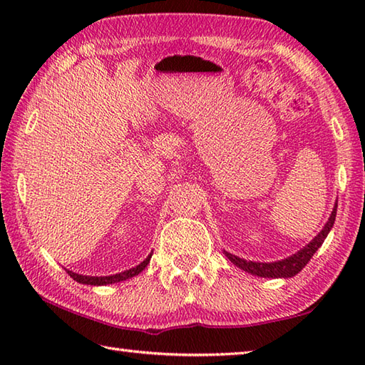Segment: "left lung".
<instances>
[{
	"label": "left lung",
	"mask_w": 365,
	"mask_h": 365,
	"mask_svg": "<svg viewBox=\"0 0 365 365\" xmlns=\"http://www.w3.org/2000/svg\"><path fill=\"white\" fill-rule=\"evenodd\" d=\"M336 213H337V202L334 204V208H332L331 216L328 218L327 224H324V227L319 232V235H317L312 242H309L304 247H301L298 252L292 254L290 257L282 259V260H277V262H252V260H245V259H240L237 255L230 254L227 251H224V255L237 265L240 269L246 271V273H251L254 276H259V277H293L294 274H298L299 271L307 265V262L312 259V255L317 252V250L323 245L324 238L328 237L329 230L334 226V221H336Z\"/></svg>",
	"instance_id": "1"
}]
</instances>
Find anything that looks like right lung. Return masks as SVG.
<instances>
[{
    "mask_svg": "<svg viewBox=\"0 0 365 365\" xmlns=\"http://www.w3.org/2000/svg\"><path fill=\"white\" fill-rule=\"evenodd\" d=\"M150 257H152V252L147 255V259L143 260L139 265L130 268V269H125L122 271V273H118V274H111V276H84V274H78V273H73L72 269H67V274L71 276L73 281L80 282V284H88V285H108V284H115V282H120V281H127V279H131L133 276H138L141 271L147 267V263L150 262Z\"/></svg>",
    "mask_w": 365,
    "mask_h": 365,
    "instance_id": "add662e5",
    "label": "right lung"
}]
</instances>
